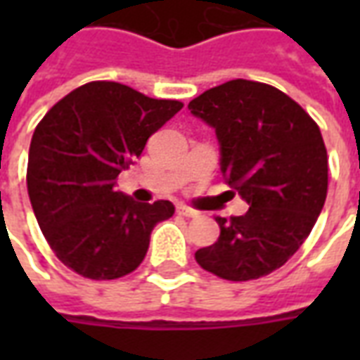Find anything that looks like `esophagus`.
<instances>
[{"label":"esophagus","instance_id":"1","mask_svg":"<svg viewBox=\"0 0 360 360\" xmlns=\"http://www.w3.org/2000/svg\"><path fill=\"white\" fill-rule=\"evenodd\" d=\"M177 212L183 218H196L198 216V212L193 210V208H187V206H177Z\"/></svg>","mask_w":360,"mask_h":360}]
</instances>
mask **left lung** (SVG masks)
I'll return each instance as SVG.
<instances>
[{"label":"left lung","instance_id":"8db88e82","mask_svg":"<svg viewBox=\"0 0 360 360\" xmlns=\"http://www.w3.org/2000/svg\"><path fill=\"white\" fill-rule=\"evenodd\" d=\"M216 131L219 169L249 210L216 218L218 241L196 262L229 281L268 276L293 257L324 208L328 154L320 129L299 103L270 84L224 82L188 103Z\"/></svg>","mask_w":360,"mask_h":360}]
</instances>
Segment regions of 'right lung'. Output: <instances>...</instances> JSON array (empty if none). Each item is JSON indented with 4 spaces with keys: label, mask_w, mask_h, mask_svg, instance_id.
Segmentation results:
<instances>
[{
    "label": "right lung",
    "mask_w": 360,
    "mask_h": 360,
    "mask_svg": "<svg viewBox=\"0 0 360 360\" xmlns=\"http://www.w3.org/2000/svg\"><path fill=\"white\" fill-rule=\"evenodd\" d=\"M183 108L125 84L96 81L59 100L28 150L32 210L56 257L82 278L115 279L139 268L173 204L136 202L115 191L152 134Z\"/></svg>",
    "instance_id": "obj_1"
}]
</instances>
